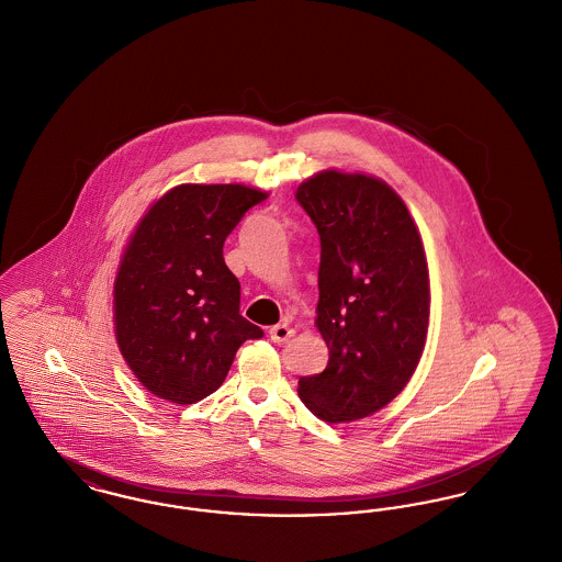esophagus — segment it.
I'll return each instance as SVG.
<instances>
[{
	"label": "esophagus",
	"mask_w": 562,
	"mask_h": 562,
	"mask_svg": "<svg viewBox=\"0 0 562 562\" xmlns=\"http://www.w3.org/2000/svg\"><path fill=\"white\" fill-rule=\"evenodd\" d=\"M294 330L286 324H276L269 328V337L273 344H286L293 337Z\"/></svg>",
	"instance_id": "1"
}]
</instances>
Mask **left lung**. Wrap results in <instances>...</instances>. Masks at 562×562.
I'll use <instances>...</instances> for the list:
<instances>
[{"label": "left lung", "instance_id": "8db88e82", "mask_svg": "<svg viewBox=\"0 0 562 562\" xmlns=\"http://www.w3.org/2000/svg\"><path fill=\"white\" fill-rule=\"evenodd\" d=\"M296 202L321 236L318 318L326 369L299 379V398L326 424L369 417L394 401L426 346L429 273L401 195L367 175L324 170Z\"/></svg>", "mask_w": 562, "mask_h": 562}]
</instances>
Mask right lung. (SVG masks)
<instances>
[{
  "label": "right lung",
  "mask_w": 562,
  "mask_h": 562,
  "mask_svg": "<svg viewBox=\"0 0 562 562\" xmlns=\"http://www.w3.org/2000/svg\"><path fill=\"white\" fill-rule=\"evenodd\" d=\"M266 191L179 186L128 241L113 286L115 339L136 379L161 401L193 404L221 387L236 351L263 330L241 318L240 282L223 244Z\"/></svg>",
  "instance_id": "obj_1"
}]
</instances>
